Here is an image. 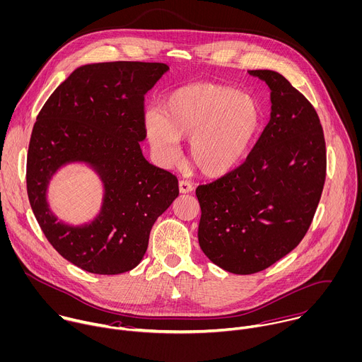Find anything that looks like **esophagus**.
<instances>
[{
  "mask_svg": "<svg viewBox=\"0 0 362 362\" xmlns=\"http://www.w3.org/2000/svg\"><path fill=\"white\" fill-rule=\"evenodd\" d=\"M193 190V185L190 183V182H187V180H180L179 182V192L180 193H190Z\"/></svg>",
  "mask_w": 362,
  "mask_h": 362,
  "instance_id": "34e87169",
  "label": "esophagus"
}]
</instances>
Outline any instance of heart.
I'll list each match as a JSON object with an SVG mask.
<instances>
[{
    "label": "heart",
    "instance_id": "1",
    "mask_svg": "<svg viewBox=\"0 0 362 362\" xmlns=\"http://www.w3.org/2000/svg\"><path fill=\"white\" fill-rule=\"evenodd\" d=\"M262 106L250 95L216 83H192L170 92L160 110L145 115L151 148L163 162L179 156V141H189V156L207 177H220L242 163L259 134Z\"/></svg>",
    "mask_w": 362,
    "mask_h": 362
}]
</instances>
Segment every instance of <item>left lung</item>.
Masks as SVG:
<instances>
[{"mask_svg":"<svg viewBox=\"0 0 362 362\" xmlns=\"http://www.w3.org/2000/svg\"><path fill=\"white\" fill-rule=\"evenodd\" d=\"M249 74L272 89L269 124L242 165L196 189L200 249L233 274L259 273L298 246L327 170L322 127L308 99L276 71Z\"/></svg>","mask_w":362,"mask_h":362,"instance_id":"left-lung-1","label":"left lung"}]
</instances>
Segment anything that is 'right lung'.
Returning a JSON list of instances; mask_svg holds the SVG:
<instances>
[{
    "mask_svg": "<svg viewBox=\"0 0 362 362\" xmlns=\"http://www.w3.org/2000/svg\"><path fill=\"white\" fill-rule=\"evenodd\" d=\"M169 69L160 62H102L75 69L37 116L27 156V192L52 247L93 274H120L144 259L156 218L179 196L177 179L151 165L139 142L145 95ZM89 164L104 183L100 214L69 226L50 213L46 189L68 163Z\"/></svg>",
    "mask_w": 362,
    "mask_h": 362,
    "instance_id": "1",
    "label": "right lung"
}]
</instances>
